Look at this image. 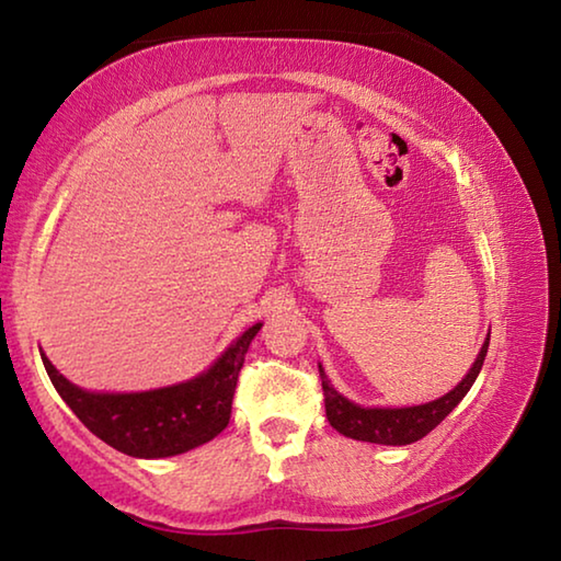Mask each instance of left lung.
I'll return each mask as SVG.
<instances>
[{"instance_id": "left-lung-1", "label": "left lung", "mask_w": 561, "mask_h": 561, "mask_svg": "<svg viewBox=\"0 0 561 561\" xmlns=\"http://www.w3.org/2000/svg\"><path fill=\"white\" fill-rule=\"evenodd\" d=\"M490 346V334L482 344L478 358H474L468 376L453 388L450 393H445L438 401L423 403V405H408V408H364L356 405L354 401L341 396L324 374V368L319 364L321 388H324V405L327 417L331 428H336L341 435L364 443H378V445H411L428 435L435 425L443 423V417L448 415L455 405H458L465 393L470 391V386L478 378L482 364H485Z\"/></svg>"}]
</instances>
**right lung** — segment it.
I'll list each match as a JSON object with an SVG mask.
<instances>
[{
    "label": "right lung",
    "instance_id": "obj_1",
    "mask_svg": "<svg viewBox=\"0 0 561 561\" xmlns=\"http://www.w3.org/2000/svg\"><path fill=\"white\" fill-rule=\"evenodd\" d=\"M260 329L262 324L247 329L205 374L144 393L83 391L66 381L46 354L42 360L66 405L96 438L130 458H170L213 440L227 428L237 376Z\"/></svg>",
    "mask_w": 561,
    "mask_h": 561
}]
</instances>
